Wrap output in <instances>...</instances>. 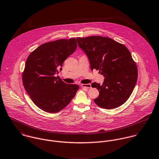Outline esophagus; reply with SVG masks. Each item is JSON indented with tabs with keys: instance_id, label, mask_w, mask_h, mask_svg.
I'll list each match as a JSON object with an SVG mask.
<instances>
[{
	"instance_id": "34e87169",
	"label": "esophagus",
	"mask_w": 159,
	"mask_h": 159,
	"mask_svg": "<svg viewBox=\"0 0 159 159\" xmlns=\"http://www.w3.org/2000/svg\"><path fill=\"white\" fill-rule=\"evenodd\" d=\"M81 86H82V87H84V88H91V84H82Z\"/></svg>"
}]
</instances>
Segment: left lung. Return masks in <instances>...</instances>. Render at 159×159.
<instances>
[{
  "mask_svg": "<svg viewBox=\"0 0 159 159\" xmlns=\"http://www.w3.org/2000/svg\"><path fill=\"white\" fill-rule=\"evenodd\" d=\"M79 46L88 57L91 71L99 70L105 77L103 84L93 82L99 91L96 104L113 109L124 104L131 95L138 78V70L128 49L108 37L77 38Z\"/></svg>",
  "mask_w": 159,
  "mask_h": 159,
  "instance_id": "8db88e82",
  "label": "left lung"
}]
</instances>
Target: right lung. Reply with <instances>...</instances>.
Segmentation results:
<instances>
[{"label": "right lung", "mask_w": 159, "mask_h": 159, "mask_svg": "<svg viewBox=\"0 0 159 159\" xmlns=\"http://www.w3.org/2000/svg\"><path fill=\"white\" fill-rule=\"evenodd\" d=\"M77 49L75 38L61 39L41 44L29 55L22 72L24 87L36 106L48 113L63 109L79 86L67 84L55 74Z\"/></svg>", "instance_id": "obj_1"}]
</instances>
